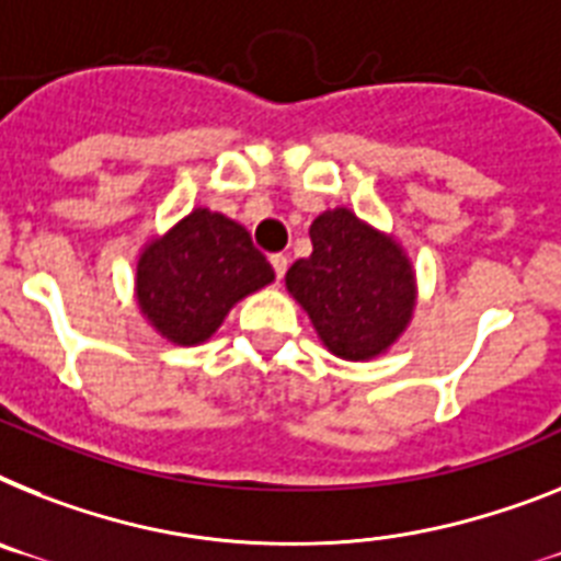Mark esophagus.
I'll return each instance as SVG.
<instances>
[{
    "label": "esophagus",
    "mask_w": 561,
    "mask_h": 561,
    "mask_svg": "<svg viewBox=\"0 0 561 561\" xmlns=\"http://www.w3.org/2000/svg\"><path fill=\"white\" fill-rule=\"evenodd\" d=\"M271 265H273V271H276V279H282V276H285V271H288V256H285V253H273Z\"/></svg>",
    "instance_id": "esophagus-1"
}]
</instances>
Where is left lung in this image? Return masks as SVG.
<instances>
[{"mask_svg":"<svg viewBox=\"0 0 561 561\" xmlns=\"http://www.w3.org/2000/svg\"><path fill=\"white\" fill-rule=\"evenodd\" d=\"M310 242L313 253L296 259L285 285L322 345L347 362L388 353L416 308V273L402 244L347 208L319 214Z\"/></svg>","mask_w":561,"mask_h":561,"instance_id":"8db88e82","label":"left lung"}]
</instances>
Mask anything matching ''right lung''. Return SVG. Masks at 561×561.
Wrapping results in <instances>:
<instances>
[{
	"mask_svg": "<svg viewBox=\"0 0 561 561\" xmlns=\"http://www.w3.org/2000/svg\"><path fill=\"white\" fill-rule=\"evenodd\" d=\"M276 279L265 253L239 222L196 208L153 237L136 262V302L173 345L208 342L230 308Z\"/></svg>",
	"mask_w": 561,
	"mask_h": 561,
	"instance_id": "obj_1",
	"label": "right lung"
}]
</instances>
